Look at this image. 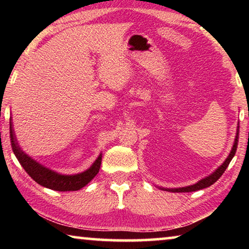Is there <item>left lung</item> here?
I'll return each mask as SVG.
<instances>
[{
	"instance_id": "left-lung-1",
	"label": "left lung",
	"mask_w": 249,
	"mask_h": 249,
	"mask_svg": "<svg viewBox=\"0 0 249 249\" xmlns=\"http://www.w3.org/2000/svg\"><path fill=\"white\" fill-rule=\"evenodd\" d=\"M239 126H237V133H236V136H235V142H234V145H233V148H231L230 155L227 156V158L225 159V161L222 163V165L217 168V169L213 172V174H211L210 176L205 177L204 179L200 180L199 182H196L192 185H188V187H182V188H175V189H166V188H160L161 190H165V191H169V192H193V191H197V190H201V189H204V188H208L210 185H212L214 182H216V181L221 178V176L224 174V171L226 170V168L229 167L231 160L233 159V157L235 156L236 153V149H237V142H238V134H239Z\"/></svg>"
}]
</instances>
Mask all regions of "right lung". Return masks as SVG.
Here are the masks:
<instances>
[{"instance_id":"obj_1","label":"right lung","mask_w":249,"mask_h":249,"mask_svg":"<svg viewBox=\"0 0 249 249\" xmlns=\"http://www.w3.org/2000/svg\"><path fill=\"white\" fill-rule=\"evenodd\" d=\"M10 137L12 149L14 151V155L19 161L20 165L25 169V171L32 177L33 180H35L37 183L43 185L45 188L52 189L54 191H77L80 189L86 187L90 181L98 175L102 161V154L96 158L89 169L77 175H60L56 171H53L48 168L40 165L36 160L32 159L28 155L20 149L18 141H16L13 125L12 121L10 122Z\"/></svg>"}]
</instances>
